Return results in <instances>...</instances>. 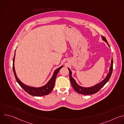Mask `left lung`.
<instances>
[{
    "mask_svg": "<svg viewBox=\"0 0 124 124\" xmlns=\"http://www.w3.org/2000/svg\"><path fill=\"white\" fill-rule=\"evenodd\" d=\"M101 38L103 41H104V42L107 43V44H108V46L110 47V46H109L107 39H105V38L104 37L101 36ZM68 69L69 70V74H70L69 78H70V83H71V84H72L73 87L74 88V89L76 90V91L79 94H83V95H91V94H95V93H96L97 92H98L109 80V79L111 76V74L112 73V70H113V59L112 58V59H111V66L109 68V71L108 74L107 75V77H105V78L103 80H102L99 83L97 84L96 85H95L93 86H91V87H82V86L79 85L76 82V81L74 79V78L72 77V72L71 70H70L69 68H68Z\"/></svg>",
    "mask_w": 124,
    "mask_h": 124,
    "instance_id": "1",
    "label": "left lung"
}]
</instances>
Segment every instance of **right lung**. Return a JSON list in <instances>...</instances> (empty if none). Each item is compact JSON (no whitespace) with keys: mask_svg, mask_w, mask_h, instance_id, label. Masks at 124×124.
Instances as JSON below:
<instances>
[{"mask_svg":"<svg viewBox=\"0 0 124 124\" xmlns=\"http://www.w3.org/2000/svg\"><path fill=\"white\" fill-rule=\"evenodd\" d=\"M15 57V55L13 59V72H14V75L17 82L19 83V84L20 85V86L23 88V89L27 93L33 96L39 97V96H45L49 94L53 90V89H54L57 75L60 70L63 67V66H61V67H60L59 68H57L55 70V71L54 72V74H53V75L51 78L50 79V80L48 81V82L46 85L40 87H32V86H28L23 83L17 77L16 73V71H15V66H14Z\"/></svg>","mask_w":124,"mask_h":124,"instance_id":"add662e5","label":"right lung"}]
</instances>
